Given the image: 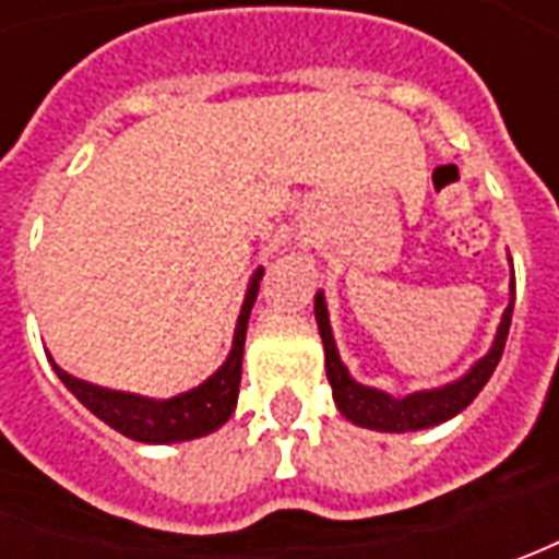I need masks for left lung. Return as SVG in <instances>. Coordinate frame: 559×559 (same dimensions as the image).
I'll return each mask as SVG.
<instances>
[{"instance_id":"8db88e82","label":"left lung","mask_w":559,"mask_h":559,"mask_svg":"<svg viewBox=\"0 0 559 559\" xmlns=\"http://www.w3.org/2000/svg\"><path fill=\"white\" fill-rule=\"evenodd\" d=\"M510 292H513V286H510ZM313 313H317V326H320V338H323V352H326V379L333 385L335 407L352 419V423L367 426V429H379V432H414V429H429L436 423H444V419H451L454 414H461L463 407H469L473 397L483 392L485 382L491 379L498 360L504 355L507 333H510V313H513V295H510V305H507L504 320L498 326L491 352L483 360H476L469 373L461 376L451 385H444V389L414 392V395L407 397H392L385 395V392H379V389L355 382L348 376V370H345V364L338 360L333 330H330V313H326V301H323L320 292L313 298Z\"/></svg>"}]
</instances>
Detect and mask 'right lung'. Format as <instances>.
I'll use <instances>...</instances> for the list:
<instances>
[{
  "label": "right lung",
  "instance_id": "1",
  "mask_svg": "<svg viewBox=\"0 0 559 559\" xmlns=\"http://www.w3.org/2000/svg\"><path fill=\"white\" fill-rule=\"evenodd\" d=\"M261 276H264V270H258L251 276V286H248L246 301H242V313H239V323H236L233 352L226 357V364L192 392L167 397V401H152V397L98 389V385H90V382L64 373L61 367L52 364L55 373L74 392L83 407H90L98 419H105L111 429H118L120 436H127V439L167 444V441H189L207 436V432L221 429L229 419V414L236 411L239 382H242V348H246L248 313H251V305L258 298Z\"/></svg>",
  "mask_w": 559,
  "mask_h": 559
}]
</instances>
